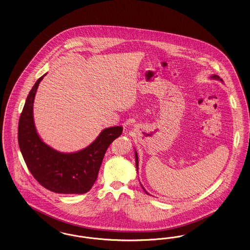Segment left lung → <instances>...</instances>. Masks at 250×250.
<instances>
[{
	"label": "left lung",
	"instance_id": "left-lung-1",
	"mask_svg": "<svg viewBox=\"0 0 250 250\" xmlns=\"http://www.w3.org/2000/svg\"><path fill=\"white\" fill-rule=\"evenodd\" d=\"M210 79H213V80H217V81H220L221 83H223V80L219 77V76H217V75H212V76H210ZM134 155H135V166H136V169H137V172H138V155H137V152H136V150H134ZM141 184V183H140ZM142 188L144 189V191L147 194V195H150L146 190V188L143 187V185L141 184Z\"/></svg>",
	"mask_w": 250,
	"mask_h": 250
}]
</instances>
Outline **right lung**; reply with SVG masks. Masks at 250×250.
Here are the masks:
<instances>
[{
    "instance_id": "1",
    "label": "right lung",
    "mask_w": 250,
    "mask_h": 250,
    "mask_svg": "<svg viewBox=\"0 0 250 250\" xmlns=\"http://www.w3.org/2000/svg\"><path fill=\"white\" fill-rule=\"evenodd\" d=\"M44 74L33 85L19 122L18 138L23 159L33 177L43 188L62 194H83L97 179L98 173L110 144L121 135L123 128L104 129L87 147L63 153L49 146L39 136L33 120L34 97Z\"/></svg>"
}]
</instances>
